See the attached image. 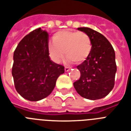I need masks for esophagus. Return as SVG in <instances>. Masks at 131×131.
<instances>
[{"label": "esophagus", "mask_w": 131, "mask_h": 131, "mask_svg": "<svg viewBox=\"0 0 131 131\" xmlns=\"http://www.w3.org/2000/svg\"><path fill=\"white\" fill-rule=\"evenodd\" d=\"M64 70H65V71L67 72V71H69V70H70V68L67 67H64Z\"/></svg>", "instance_id": "34e87169"}]
</instances>
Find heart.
Listing matches in <instances>:
<instances>
[{
  "label": "heart",
  "instance_id": "b5f03b06",
  "mask_svg": "<svg viewBox=\"0 0 131 131\" xmlns=\"http://www.w3.org/2000/svg\"><path fill=\"white\" fill-rule=\"evenodd\" d=\"M91 40L83 31L61 30L56 32L53 41L48 42L49 54L54 62L59 63L67 56L68 62L81 63L88 58L91 50Z\"/></svg>",
  "mask_w": 131,
  "mask_h": 131
}]
</instances>
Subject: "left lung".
Wrapping results in <instances>:
<instances>
[{
    "instance_id": "obj_1",
    "label": "left lung",
    "mask_w": 131,
    "mask_h": 131,
    "mask_svg": "<svg viewBox=\"0 0 131 131\" xmlns=\"http://www.w3.org/2000/svg\"><path fill=\"white\" fill-rule=\"evenodd\" d=\"M91 40V50L84 62L77 67L81 73L74 83L77 92L84 98L95 100L103 98L114 86L116 72L115 52L106 37L89 27H79Z\"/></svg>"
}]
</instances>
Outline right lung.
<instances>
[{"label":"right lung","instance_id":"1","mask_svg":"<svg viewBox=\"0 0 131 131\" xmlns=\"http://www.w3.org/2000/svg\"><path fill=\"white\" fill-rule=\"evenodd\" d=\"M48 34L38 28L21 40L13 54L12 75L18 93L36 102L48 96L57 79L64 73L62 65L50 60Z\"/></svg>","mask_w":131,"mask_h":131}]
</instances>
